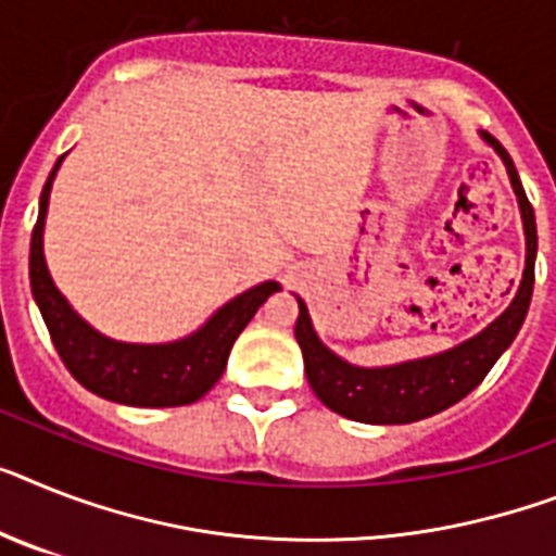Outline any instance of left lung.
I'll return each mask as SVG.
<instances>
[{
  "instance_id": "left-lung-1",
  "label": "left lung",
  "mask_w": 556,
  "mask_h": 556,
  "mask_svg": "<svg viewBox=\"0 0 556 556\" xmlns=\"http://www.w3.org/2000/svg\"><path fill=\"white\" fill-rule=\"evenodd\" d=\"M483 139L506 162L508 178H511V187H515L517 201H520L522 227H526V269H522V281L517 287L515 301L492 327H485L471 341L460 343L443 355L387 366V369H361V366H352L332 355L318 341V334L312 329L309 312H306L304 301L298 298L301 312H298L295 320V338L301 352H304L306 380H309L312 392L318 394V401L338 415L361 420V424L380 426L415 424V420L438 415V412L463 401L471 389L480 387V380L489 375V369L497 364V357L508 350V343L515 341V334L520 332L531 304V292H534V206L526 199V190H522L520 176H517L515 162L506 153V147L489 132H483Z\"/></svg>"
}]
</instances>
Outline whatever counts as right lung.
<instances>
[{
	"label": "right lung",
	"instance_id": "1",
	"mask_svg": "<svg viewBox=\"0 0 556 556\" xmlns=\"http://www.w3.org/2000/svg\"><path fill=\"white\" fill-rule=\"evenodd\" d=\"M48 176V185L41 190L39 218H36L34 236H30V289L39 304L50 341L56 346L62 364L81 387L90 389L99 397L127 403V406H187L204 397L218 383L224 366H227L229 350L241 334V329L252 320L258 306L278 283L267 281L252 287L244 295L232 298L227 306L215 312L206 320V327L195 334L176 343L162 346H139V343L110 341L71 309V304L59 295L53 287L41 252V229L48 215L50 185L56 176Z\"/></svg>",
	"mask_w": 556,
	"mask_h": 556
}]
</instances>
